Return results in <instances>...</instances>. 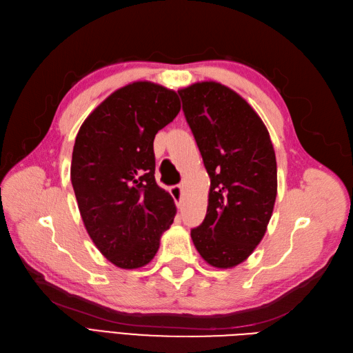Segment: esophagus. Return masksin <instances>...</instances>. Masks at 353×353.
I'll return each mask as SVG.
<instances>
[{"label": "esophagus", "mask_w": 353, "mask_h": 353, "mask_svg": "<svg viewBox=\"0 0 353 353\" xmlns=\"http://www.w3.org/2000/svg\"><path fill=\"white\" fill-rule=\"evenodd\" d=\"M170 194H172V197L176 203V206L179 208L181 203H183V187H181V185L170 187Z\"/></svg>", "instance_id": "1"}]
</instances>
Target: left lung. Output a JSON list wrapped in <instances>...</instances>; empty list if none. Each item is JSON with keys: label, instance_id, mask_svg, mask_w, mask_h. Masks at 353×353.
I'll return each instance as SVG.
<instances>
[{"label": "left lung", "instance_id": "8db88e82", "mask_svg": "<svg viewBox=\"0 0 353 353\" xmlns=\"http://www.w3.org/2000/svg\"><path fill=\"white\" fill-rule=\"evenodd\" d=\"M178 94L210 176L206 218L191 239L209 265L232 268L252 254L272 216L276 160L270 132L225 85L196 82Z\"/></svg>", "mask_w": 353, "mask_h": 353}]
</instances>
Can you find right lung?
I'll return each instance as SVG.
<instances>
[{"mask_svg":"<svg viewBox=\"0 0 353 353\" xmlns=\"http://www.w3.org/2000/svg\"><path fill=\"white\" fill-rule=\"evenodd\" d=\"M181 110L175 91L138 81L110 94L85 122L70 179L91 240L123 270L150 262L176 208L154 178L153 141Z\"/></svg>","mask_w":353,"mask_h":353,"instance_id":"right-lung-1","label":"right lung"}]
</instances>
